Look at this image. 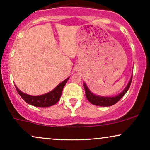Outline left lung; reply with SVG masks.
Masks as SVG:
<instances>
[{
	"instance_id": "1",
	"label": "left lung",
	"mask_w": 150,
	"mask_h": 150,
	"mask_svg": "<svg viewBox=\"0 0 150 150\" xmlns=\"http://www.w3.org/2000/svg\"><path fill=\"white\" fill-rule=\"evenodd\" d=\"M132 75L131 77H130V81L127 85L125 88L122 91L120 94H118V95L113 96V97H103V96H99L97 95V94H94L89 90V89L87 87V85H86L85 82H84V88H85V95L87 99H88V101L90 103H92V104L96 105V106H111L112 105L116 104L118 101L121 99L123 96L125 95V93L127 92V91L128 90L129 87H130V84L132 82Z\"/></svg>"
}]
</instances>
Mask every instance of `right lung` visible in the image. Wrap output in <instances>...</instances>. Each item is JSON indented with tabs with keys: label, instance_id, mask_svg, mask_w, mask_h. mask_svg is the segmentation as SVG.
<instances>
[{
	"label": "right lung",
	"instance_id": "obj_1",
	"mask_svg": "<svg viewBox=\"0 0 150 150\" xmlns=\"http://www.w3.org/2000/svg\"><path fill=\"white\" fill-rule=\"evenodd\" d=\"M68 79H69V77L63 80L51 92L39 96H32L30 95V94H27L21 92L16 87V85H15V87H16L17 91H18L20 97L27 104L34 106H37V107H48V106H51L56 104L59 101L62 94V91H63V87H64L66 82H68Z\"/></svg>",
	"mask_w": 150,
	"mask_h": 150
}]
</instances>
